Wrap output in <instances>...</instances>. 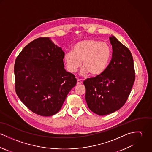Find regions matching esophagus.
I'll return each mask as SVG.
<instances>
[{
	"label": "esophagus",
	"instance_id": "obj_1",
	"mask_svg": "<svg viewBox=\"0 0 152 152\" xmlns=\"http://www.w3.org/2000/svg\"><path fill=\"white\" fill-rule=\"evenodd\" d=\"M82 84V82L79 79H77V85H80V84Z\"/></svg>",
	"mask_w": 152,
	"mask_h": 152
}]
</instances>
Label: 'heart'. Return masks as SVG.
I'll list each match as a JSON object with an SVG mask.
<instances>
[{"instance_id": "heart-1", "label": "heart", "mask_w": 152, "mask_h": 152, "mask_svg": "<svg viewBox=\"0 0 152 152\" xmlns=\"http://www.w3.org/2000/svg\"><path fill=\"white\" fill-rule=\"evenodd\" d=\"M110 56L108 45L94 39L82 40L75 44L72 52L66 53L64 57L66 70L74 73L82 64L81 75L96 77L101 75L105 70Z\"/></svg>"}]
</instances>
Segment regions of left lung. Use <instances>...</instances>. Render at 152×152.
Segmentation results:
<instances>
[{"instance_id": "8db88e82", "label": "left lung", "mask_w": 152, "mask_h": 152, "mask_svg": "<svg viewBox=\"0 0 152 152\" xmlns=\"http://www.w3.org/2000/svg\"><path fill=\"white\" fill-rule=\"evenodd\" d=\"M112 59L104 72L84 81L89 109L103 116L121 108L126 102L135 80L130 50L113 36L109 37Z\"/></svg>"}]
</instances>
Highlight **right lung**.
Masks as SVG:
<instances>
[{"mask_svg": "<svg viewBox=\"0 0 152 152\" xmlns=\"http://www.w3.org/2000/svg\"><path fill=\"white\" fill-rule=\"evenodd\" d=\"M64 52L49 37H40L22 50L15 63L16 92L33 112L43 116L57 113L77 80L66 72Z\"/></svg>", "mask_w": 152, "mask_h": 152, "instance_id": "right-lung-1", "label": "right lung"}]
</instances>
